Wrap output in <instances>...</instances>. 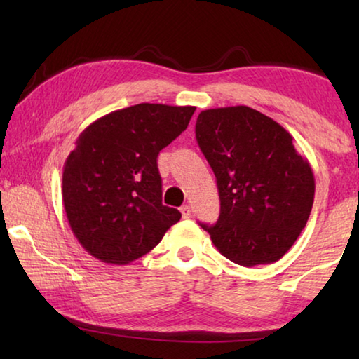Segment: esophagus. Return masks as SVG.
Returning <instances> with one entry per match:
<instances>
[{
  "label": "esophagus",
  "instance_id": "esophagus-1",
  "mask_svg": "<svg viewBox=\"0 0 359 359\" xmlns=\"http://www.w3.org/2000/svg\"><path fill=\"white\" fill-rule=\"evenodd\" d=\"M180 214H182V218H190V217H191L190 205H188V204L182 205V208H180Z\"/></svg>",
  "mask_w": 359,
  "mask_h": 359
}]
</instances>
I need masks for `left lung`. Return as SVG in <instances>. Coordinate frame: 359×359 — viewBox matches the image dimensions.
<instances>
[{
  "label": "left lung",
  "mask_w": 359,
  "mask_h": 359,
  "mask_svg": "<svg viewBox=\"0 0 359 359\" xmlns=\"http://www.w3.org/2000/svg\"><path fill=\"white\" fill-rule=\"evenodd\" d=\"M196 141L215 174L220 215L201 224L223 257L252 267L287 253L311 215L315 179L293 136L247 106L198 115Z\"/></svg>",
  "instance_id": "8db88e82"
}]
</instances>
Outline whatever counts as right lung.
Here are the masks:
<instances>
[{"label": "right lung", "instance_id": "add662e5", "mask_svg": "<svg viewBox=\"0 0 359 359\" xmlns=\"http://www.w3.org/2000/svg\"><path fill=\"white\" fill-rule=\"evenodd\" d=\"M193 106L141 104L95 120L63 168V205L72 233L92 257L128 264L180 220L161 203L156 158L190 123Z\"/></svg>", "mask_w": 359, "mask_h": 359}]
</instances>
